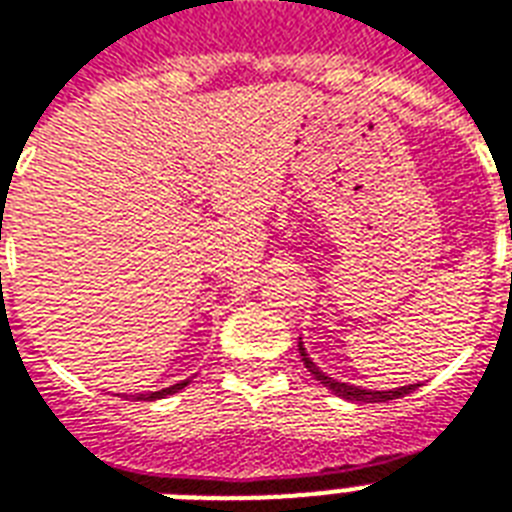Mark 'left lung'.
I'll use <instances>...</instances> for the list:
<instances>
[{
  "instance_id": "1",
  "label": "left lung",
  "mask_w": 512,
  "mask_h": 512,
  "mask_svg": "<svg viewBox=\"0 0 512 512\" xmlns=\"http://www.w3.org/2000/svg\"><path fill=\"white\" fill-rule=\"evenodd\" d=\"M298 351H300V357H303V365L308 368V373L317 378L319 384H325L333 395L343 397V400H351V403H386V400H397V397H405L408 392L416 389V386H403V389H389V392H373V389H360V386L341 384V381L325 376L314 362L308 360V354L303 351V343H298Z\"/></svg>"
}]
</instances>
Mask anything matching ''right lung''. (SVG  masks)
<instances>
[{"mask_svg": "<svg viewBox=\"0 0 512 512\" xmlns=\"http://www.w3.org/2000/svg\"><path fill=\"white\" fill-rule=\"evenodd\" d=\"M185 386H187V381H182V384H174V386H169V389H161V392H150V395H139V397H134V400H161V397L174 395V392H179V389H185Z\"/></svg>", "mask_w": 512, "mask_h": 512, "instance_id": "obj_1", "label": "right lung"}]
</instances>
